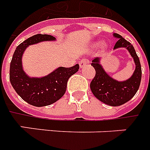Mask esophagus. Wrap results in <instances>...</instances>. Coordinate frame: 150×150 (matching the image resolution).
<instances>
[{
  "mask_svg": "<svg viewBox=\"0 0 150 150\" xmlns=\"http://www.w3.org/2000/svg\"><path fill=\"white\" fill-rule=\"evenodd\" d=\"M88 62L87 59H81V60L79 62L80 67H81V68L84 67V66H86V65H87Z\"/></svg>",
  "mask_w": 150,
  "mask_h": 150,
  "instance_id": "esophagus-1",
  "label": "esophagus"
}]
</instances>
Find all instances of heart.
Masks as SVG:
<instances>
[{
  "label": "heart",
  "instance_id": "heart-1",
  "mask_svg": "<svg viewBox=\"0 0 150 150\" xmlns=\"http://www.w3.org/2000/svg\"><path fill=\"white\" fill-rule=\"evenodd\" d=\"M97 45V42H92V43L89 45L90 49H94ZM107 48H108V44H107L106 42H101L100 43V45H99V49H100V51H101V52H103V51L106 50Z\"/></svg>",
  "mask_w": 150,
  "mask_h": 150
}]
</instances>
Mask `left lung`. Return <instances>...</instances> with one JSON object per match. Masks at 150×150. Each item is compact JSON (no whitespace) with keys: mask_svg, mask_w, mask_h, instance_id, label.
<instances>
[{"mask_svg":"<svg viewBox=\"0 0 150 150\" xmlns=\"http://www.w3.org/2000/svg\"><path fill=\"white\" fill-rule=\"evenodd\" d=\"M118 39L114 50L126 48L134 59L135 69L129 79L119 81L112 78L103 68L101 58H96L92 61V66L96 70V76L90 84L91 91L98 100L107 105L117 107L124 104L131 100L138 92L142 79V67L134 48L130 42L127 41L120 35L114 33Z\"/></svg>","mask_w":150,"mask_h":150,"instance_id":"left-lung-1","label":"left lung"}]
</instances>
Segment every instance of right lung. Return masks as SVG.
<instances>
[{"instance_id":"add662e5","label":"right lung","mask_w":150,"mask_h":150,"mask_svg":"<svg viewBox=\"0 0 150 150\" xmlns=\"http://www.w3.org/2000/svg\"><path fill=\"white\" fill-rule=\"evenodd\" d=\"M55 40L52 35L41 34L28 38L16 47L10 63L9 79L12 87L23 100L35 107L50 105L62 97L69 78L79 69L78 64L71 68L58 67L42 77H31L24 72L22 57L27 47L41 42Z\"/></svg>"}]
</instances>
